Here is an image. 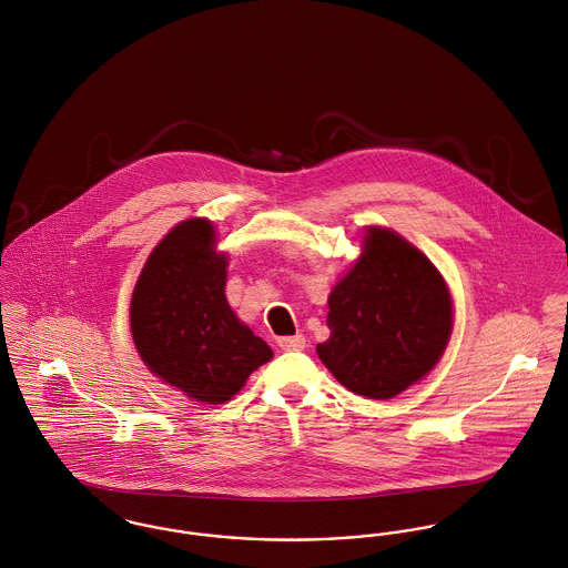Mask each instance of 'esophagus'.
Returning a JSON list of instances; mask_svg holds the SVG:
<instances>
[{"instance_id":"1","label":"esophagus","mask_w":568,"mask_h":568,"mask_svg":"<svg viewBox=\"0 0 568 568\" xmlns=\"http://www.w3.org/2000/svg\"><path fill=\"white\" fill-rule=\"evenodd\" d=\"M276 343L285 352H301V349H304V345H306V338L302 334H294V336H281Z\"/></svg>"}]
</instances>
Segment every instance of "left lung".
I'll return each instance as SVG.
<instances>
[{
  "instance_id": "1",
  "label": "left lung",
  "mask_w": 568,
  "mask_h": 568,
  "mask_svg": "<svg viewBox=\"0 0 568 568\" xmlns=\"http://www.w3.org/2000/svg\"><path fill=\"white\" fill-rule=\"evenodd\" d=\"M328 306L331 338L317 345V356L367 399H393L425 377L453 328L444 278L388 230H368L361 260L334 285Z\"/></svg>"
}]
</instances>
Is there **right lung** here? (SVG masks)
<instances>
[{
    "label": "right lung",
    "mask_w": 568,
    "mask_h": 568,
    "mask_svg": "<svg viewBox=\"0 0 568 568\" xmlns=\"http://www.w3.org/2000/svg\"><path fill=\"white\" fill-rule=\"evenodd\" d=\"M227 257L214 253L207 221H184L152 251L136 281L131 328L143 363L169 386L203 403H225L272 358L266 341L225 298Z\"/></svg>",
    "instance_id": "add662e5"
}]
</instances>
